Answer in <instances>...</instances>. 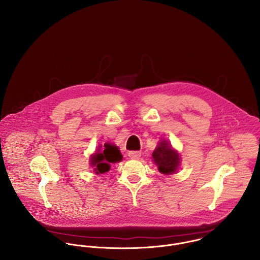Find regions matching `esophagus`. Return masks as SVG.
Instances as JSON below:
<instances>
[{
  "label": "esophagus",
  "instance_id": "obj_1",
  "mask_svg": "<svg viewBox=\"0 0 260 260\" xmlns=\"http://www.w3.org/2000/svg\"><path fill=\"white\" fill-rule=\"evenodd\" d=\"M128 155L132 159H139L141 157V152L140 151H129Z\"/></svg>",
  "mask_w": 260,
  "mask_h": 260
}]
</instances>
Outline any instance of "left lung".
I'll use <instances>...</instances> for the list:
<instances>
[{
	"mask_svg": "<svg viewBox=\"0 0 260 260\" xmlns=\"http://www.w3.org/2000/svg\"><path fill=\"white\" fill-rule=\"evenodd\" d=\"M152 158L154 164L158 167V171L164 174L176 173L180 165L178 152L173 149L168 140L159 141L152 153Z\"/></svg>",
	"mask_w": 260,
	"mask_h": 260,
	"instance_id": "left-lung-1",
	"label": "left lung"
}]
</instances>
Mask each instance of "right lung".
I'll list each match as a JSON object with an SVG mask.
<instances>
[{"label":"right lung","mask_w":260,"mask_h":260,"mask_svg":"<svg viewBox=\"0 0 260 260\" xmlns=\"http://www.w3.org/2000/svg\"><path fill=\"white\" fill-rule=\"evenodd\" d=\"M122 158V154L116 145L105 143L104 146H99L96 151L90 155L89 165L93 168L94 173L100 174L110 171V164L121 161Z\"/></svg>","instance_id":"right-lung-1"}]
</instances>
